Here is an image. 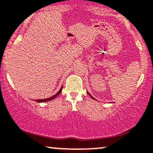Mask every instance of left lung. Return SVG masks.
<instances>
[{
  "mask_svg": "<svg viewBox=\"0 0 153 153\" xmlns=\"http://www.w3.org/2000/svg\"><path fill=\"white\" fill-rule=\"evenodd\" d=\"M87 93H88V94H89V96H90V97H91V98H92V99H93V100L94 99V98L93 97H92V95H91V94H90V93H89V92H87Z\"/></svg>",
  "mask_w": 153,
  "mask_h": 153,
  "instance_id": "1",
  "label": "left lung"
}]
</instances>
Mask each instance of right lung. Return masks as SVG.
<instances>
[{"instance_id": "1", "label": "right lung", "mask_w": 153, "mask_h": 153, "mask_svg": "<svg viewBox=\"0 0 153 153\" xmlns=\"http://www.w3.org/2000/svg\"><path fill=\"white\" fill-rule=\"evenodd\" d=\"M62 88H63V85L61 86V89H60L59 90V92H57L56 94H54L53 96H52V97H49V98H46V99H44V100H36V102H48V101H50V100H53V99H55L56 97L59 95V94H61V91H62Z\"/></svg>"}]
</instances>
